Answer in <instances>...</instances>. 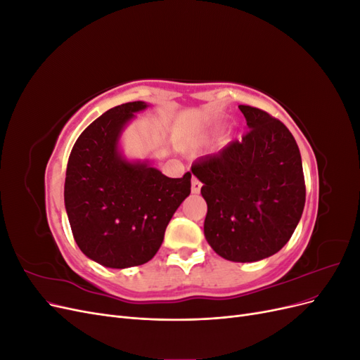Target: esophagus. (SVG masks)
Masks as SVG:
<instances>
[{"label":"esophagus","instance_id":"1","mask_svg":"<svg viewBox=\"0 0 360 360\" xmlns=\"http://www.w3.org/2000/svg\"><path fill=\"white\" fill-rule=\"evenodd\" d=\"M191 191H192V193H198L201 191V181L197 177H192Z\"/></svg>","mask_w":360,"mask_h":360}]
</instances>
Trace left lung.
<instances>
[{"mask_svg":"<svg viewBox=\"0 0 360 360\" xmlns=\"http://www.w3.org/2000/svg\"><path fill=\"white\" fill-rule=\"evenodd\" d=\"M250 129L192 174L207 202L205 240L234 263H254L285 246L304 207L300 151L290 130L258 108L240 105Z\"/></svg>","mask_w":360,"mask_h":360,"instance_id":"1","label":"left lung"}]
</instances>
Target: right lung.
<instances>
[{
	"instance_id": "right-lung-1",
	"label": "right lung",
	"mask_w": 360,
	"mask_h": 360,
	"mask_svg": "<svg viewBox=\"0 0 360 360\" xmlns=\"http://www.w3.org/2000/svg\"><path fill=\"white\" fill-rule=\"evenodd\" d=\"M148 106L139 101L111 108L84 130L69 158L64 205L75 242L105 267L127 269L153 258L191 193V172L169 179L150 159L123 153V130Z\"/></svg>"
}]
</instances>
